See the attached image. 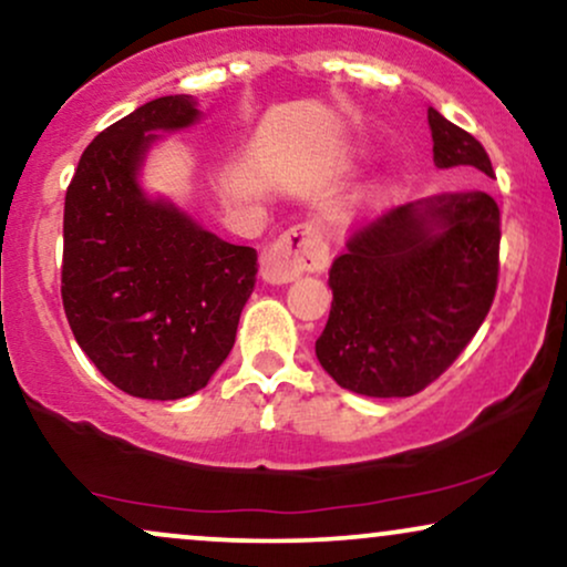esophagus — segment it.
I'll use <instances>...</instances> for the list:
<instances>
[{
	"label": "esophagus",
	"instance_id": "esophagus-1",
	"mask_svg": "<svg viewBox=\"0 0 567 567\" xmlns=\"http://www.w3.org/2000/svg\"><path fill=\"white\" fill-rule=\"evenodd\" d=\"M330 250L311 224H298L279 235L261 256V277L269 285H288L303 271H319L327 266Z\"/></svg>",
	"mask_w": 567,
	"mask_h": 567
}]
</instances>
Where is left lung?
Masks as SVG:
<instances>
[{
  "instance_id": "8db88e82",
  "label": "left lung",
  "mask_w": 567,
  "mask_h": 567,
  "mask_svg": "<svg viewBox=\"0 0 567 567\" xmlns=\"http://www.w3.org/2000/svg\"><path fill=\"white\" fill-rule=\"evenodd\" d=\"M433 163L494 176L486 150L427 107ZM499 208L481 189L388 210L359 229L330 269L332 309L317 340L346 391L404 399L431 385L486 319L499 275Z\"/></svg>"
}]
</instances>
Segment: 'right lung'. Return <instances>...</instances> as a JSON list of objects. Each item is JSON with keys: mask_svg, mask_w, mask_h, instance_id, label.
<instances>
[{"mask_svg": "<svg viewBox=\"0 0 567 567\" xmlns=\"http://www.w3.org/2000/svg\"><path fill=\"white\" fill-rule=\"evenodd\" d=\"M189 94L150 100L81 155L65 193L63 306L81 351L136 399L208 385L235 346L258 256L142 184L150 150L200 124Z\"/></svg>", "mask_w": 567, "mask_h": 567, "instance_id": "add662e5", "label": "right lung"}]
</instances>
